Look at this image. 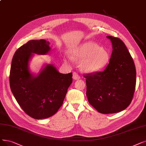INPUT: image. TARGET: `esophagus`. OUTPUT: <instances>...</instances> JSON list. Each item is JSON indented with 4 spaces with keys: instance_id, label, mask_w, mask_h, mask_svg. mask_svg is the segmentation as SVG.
I'll return each instance as SVG.
<instances>
[{
    "instance_id": "34e87169",
    "label": "esophagus",
    "mask_w": 146,
    "mask_h": 146,
    "mask_svg": "<svg viewBox=\"0 0 146 146\" xmlns=\"http://www.w3.org/2000/svg\"><path fill=\"white\" fill-rule=\"evenodd\" d=\"M80 78V77L78 75L77 73L76 72H74L73 73V79L75 80H79Z\"/></svg>"
}]
</instances>
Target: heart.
<instances>
[{
    "mask_svg": "<svg viewBox=\"0 0 146 146\" xmlns=\"http://www.w3.org/2000/svg\"><path fill=\"white\" fill-rule=\"evenodd\" d=\"M71 59L80 61V68L86 74L100 72L107 68L110 60L108 51L92 41L84 42L69 52Z\"/></svg>",
    "mask_w": 146,
    "mask_h": 146,
    "instance_id": "b5f03b06",
    "label": "heart"
}]
</instances>
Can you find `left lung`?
Segmentation results:
<instances>
[{
	"label": "left lung",
	"instance_id": "1",
	"mask_svg": "<svg viewBox=\"0 0 146 146\" xmlns=\"http://www.w3.org/2000/svg\"><path fill=\"white\" fill-rule=\"evenodd\" d=\"M113 51L102 72L87 74L86 96L99 113H115L131 104L136 85V69L125 44L119 38L107 36Z\"/></svg>",
	"mask_w": 146,
	"mask_h": 146
}]
</instances>
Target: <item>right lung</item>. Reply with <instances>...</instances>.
<instances>
[{
	"mask_svg": "<svg viewBox=\"0 0 146 146\" xmlns=\"http://www.w3.org/2000/svg\"><path fill=\"white\" fill-rule=\"evenodd\" d=\"M45 39L29 40L17 50L10 70V88L23 111L35 119L53 115L62 106L72 74L60 73L51 64H45L36 75L29 70L33 54L44 55L51 50Z\"/></svg>",
	"mask_w": 146,
	"mask_h": 146,
	"instance_id": "1",
	"label": "right lung"
}]
</instances>
